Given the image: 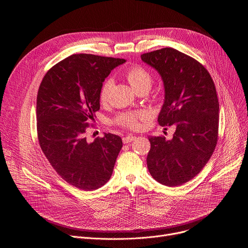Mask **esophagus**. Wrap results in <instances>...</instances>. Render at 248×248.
<instances>
[{"label": "esophagus", "mask_w": 248, "mask_h": 248, "mask_svg": "<svg viewBox=\"0 0 248 248\" xmlns=\"http://www.w3.org/2000/svg\"><path fill=\"white\" fill-rule=\"evenodd\" d=\"M135 139H136V136H135V135L129 134V135H126L125 137L123 138V142H124V144H127V143H130L131 141H133V140H135Z\"/></svg>", "instance_id": "esophagus-1"}]
</instances>
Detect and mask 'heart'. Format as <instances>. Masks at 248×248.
I'll return each instance as SVG.
<instances>
[{"instance_id":"1","label":"heart","mask_w":248,"mask_h":248,"mask_svg":"<svg viewBox=\"0 0 248 248\" xmlns=\"http://www.w3.org/2000/svg\"><path fill=\"white\" fill-rule=\"evenodd\" d=\"M125 77H126V79L128 80L129 84L135 91H138L140 89H148L149 90L151 83H152V77L149 74L148 70L142 66H139V65H134V66H131L130 68H128L125 73ZM111 86H112L111 80H107L103 84L101 92H100L101 103H105L106 101H107L108 93H109ZM147 118H148V114L145 112L124 113V114L120 115L117 118V124L122 126H124V127L136 129L140 126V121H143Z\"/></svg>"}]
</instances>
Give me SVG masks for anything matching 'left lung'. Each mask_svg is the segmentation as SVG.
<instances>
[{
    "label": "left lung",
    "instance_id": "obj_1",
    "mask_svg": "<svg viewBox=\"0 0 248 248\" xmlns=\"http://www.w3.org/2000/svg\"><path fill=\"white\" fill-rule=\"evenodd\" d=\"M162 78L165 100L158 116L162 126L174 125L171 139L150 136L147 167L158 183L180 186L200 172L213 154L219 128V101L208 70L172 48L141 55Z\"/></svg>",
    "mask_w": 248,
    "mask_h": 248
}]
</instances>
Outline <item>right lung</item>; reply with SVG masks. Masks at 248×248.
Instances as JSON below:
<instances>
[{
  "label": "right lung",
  "mask_w": 248,
  "mask_h": 248,
  "mask_svg": "<svg viewBox=\"0 0 248 248\" xmlns=\"http://www.w3.org/2000/svg\"><path fill=\"white\" fill-rule=\"evenodd\" d=\"M124 59L91 54L65 58L45 75L37 94L40 147L55 170L69 185L94 190L107 183L123 147L122 138L105 133L88 142L84 133L100 109V92L111 70Z\"/></svg>",
  "instance_id": "1"
}]
</instances>
